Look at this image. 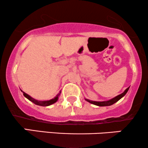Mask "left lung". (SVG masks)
Wrapping results in <instances>:
<instances>
[{"label": "left lung", "instance_id": "1", "mask_svg": "<svg viewBox=\"0 0 148 148\" xmlns=\"http://www.w3.org/2000/svg\"><path fill=\"white\" fill-rule=\"evenodd\" d=\"M129 88L130 87L127 88L126 90H125V91L123 92L122 94L116 96L115 97L113 98V99H110V100H108V101H91V100H89V99H86V100L88 102L92 103V104H95L96 105V106H111V105L113 104V103H115V102H117V101H119L120 99H121L122 97H123L124 96L126 95V93L127 92V91L129 90Z\"/></svg>", "mask_w": 148, "mask_h": 148}]
</instances>
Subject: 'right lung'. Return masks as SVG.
Here are the masks:
<instances>
[{"label":"right lung","mask_w":148,"mask_h":148,"mask_svg":"<svg viewBox=\"0 0 148 148\" xmlns=\"http://www.w3.org/2000/svg\"><path fill=\"white\" fill-rule=\"evenodd\" d=\"M23 95H24L25 97H26L27 99H28V100H30V101H32V102L35 103V104L38 105V106H50V105L53 104V103L56 102V101H58V97H59V95H60V92L59 94L57 95L56 97H55L53 98V99L48 100V101H38V100L33 99V97H30V95H28V94H26V93L24 92H23Z\"/></svg>","instance_id":"1"}]
</instances>
